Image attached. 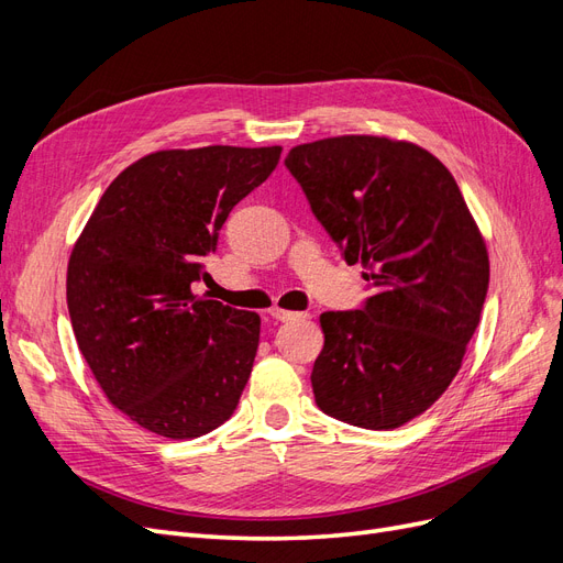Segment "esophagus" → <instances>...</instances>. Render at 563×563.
<instances>
[{
  "mask_svg": "<svg viewBox=\"0 0 563 563\" xmlns=\"http://www.w3.org/2000/svg\"><path fill=\"white\" fill-rule=\"evenodd\" d=\"M269 317L275 321H294V319H302L305 314L300 312H288V310H279V308H272L269 310Z\"/></svg>",
  "mask_w": 563,
  "mask_h": 563,
  "instance_id": "obj_1",
  "label": "esophagus"
}]
</instances>
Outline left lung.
Returning <instances> with one entry per match:
<instances>
[{"mask_svg": "<svg viewBox=\"0 0 563 563\" xmlns=\"http://www.w3.org/2000/svg\"><path fill=\"white\" fill-rule=\"evenodd\" d=\"M284 164L371 288L362 310L319 317L314 401L354 428H399L463 364L488 291L486 244L449 168L413 143L340 135Z\"/></svg>", "mask_w": 563, "mask_h": 563, "instance_id": "obj_1", "label": "left lung"}]
</instances>
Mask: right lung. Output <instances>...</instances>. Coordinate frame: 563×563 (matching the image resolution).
I'll use <instances>...</instances> for the list:
<instances>
[{
  "mask_svg": "<svg viewBox=\"0 0 563 563\" xmlns=\"http://www.w3.org/2000/svg\"><path fill=\"white\" fill-rule=\"evenodd\" d=\"M279 155L277 145L152 152L110 183L73 249L77 345L106 397L150 432L195 439L240 404L261 317L199 298L192 284Z\"/></svg>",
  "mask_w": 563,
  "mask_h": 563,
  "instance_id": "right-lung-1",
  "label": "right lung"
}]
</instances>
